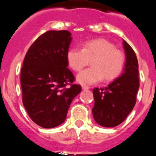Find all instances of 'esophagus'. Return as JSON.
I'll list each match as a JSON object with an SVG mask.
<instances>
[{
    "label": "esophagus",
    "mask_w": 156,
    "mask_h": 156,
    "mask_svg": "<svg viewBox=\"0 0 156 156\" xmlns=\"http://www.w3.org/2000/svg\"><path fill=\"white\" fill-rule=\"evenodd\" d=\"M82 88L83 90H88V89H89V86H82Z\"/></svg>",
    "instance_id": "esophagus-1"
}]
</instances>
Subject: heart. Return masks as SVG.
Returning a JSON list of instances; mask_svg holds the SVG:
<instances>
[{
	"label": "heart",
	"instance_id": "1",
	"mask_svg": "<svg viewBox=\"0 0 156 156\" xmlns=\"http://www.w3.org/2000/svg\"><path fill=\"white\" fill-rule=\"evenodd\" d=\"M91 60L92 67L82 70L77 75V82L83 86L93 85L101 82L111 81L117 78L122 71L125 55L116 49L112 42L104 39L88 41L82 49L72 48L67 53L69 67L74 71H80Z\"/></svg>",
	"mask_w": 156,
	"mask_h": 156
}]
</instances>
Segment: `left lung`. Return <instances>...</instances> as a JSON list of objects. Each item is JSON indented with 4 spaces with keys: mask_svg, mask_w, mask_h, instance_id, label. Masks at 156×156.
<instances>
[{
    "mask_svg": "<svg viewBox=\"0 0 156 156\" xmlns=\"http://www.w3.org/2000/svg\"><path fill=\"white\" fill-rule=\"evenodd\" d=\"M126 63L122 75L108 86L93 89V119L98 125L115 127L121 124L136 104L139 89L138 61L134 51L123 40Z\"/></svg>",
    "mask_w": 156,
    "mask_h": 156,
    "instance_id": "1",
    "label": "left lung"
}]
</instances>
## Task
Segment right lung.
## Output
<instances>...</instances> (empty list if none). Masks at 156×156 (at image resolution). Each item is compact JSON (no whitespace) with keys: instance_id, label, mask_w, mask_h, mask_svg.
Returning a JSON list of instances; mask_svg holds the SVG:
<instances>
[{"instance_id":"1","label":"right lung","mask_w":156,"mask_h":156,"mask_svg":"<svg viewBox=\"0 0 156 156\" xmlns=\"http://www.w3.org/2000/svg\"><path fill=\"white\" fill-rule=\"evenodd\" d=\"M71 41L67 30L47 31L24 58L20 75L23 103L30 118L43 128L62 124L72 101L82 91L81 86L71 84L74 77L67 68Z\"/></svg>"}]
</instances>
